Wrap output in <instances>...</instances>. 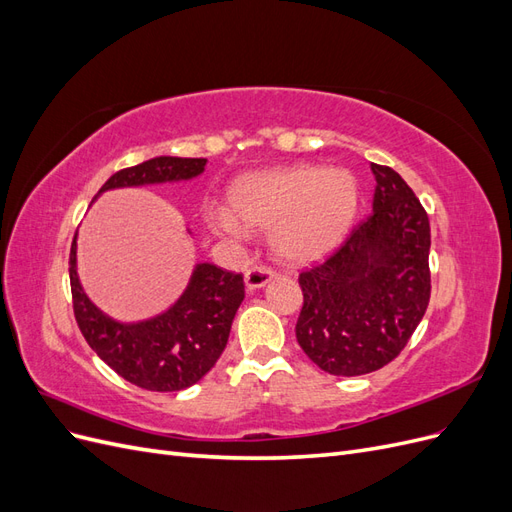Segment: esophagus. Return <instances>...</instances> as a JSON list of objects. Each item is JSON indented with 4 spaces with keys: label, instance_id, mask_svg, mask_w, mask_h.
<instances>
[{
    "label": "esophagus",
    "instance_id": "esophagus-1",
    "mask_svg": "<svg viewBox=\"0 0 512 512\" xmlns=\"http://www.w3.org/2000/svg\"><path fill=\"white\" fill-rule=\"evenodd\" d=\"M271 280H273V271L265 265H254L245 271V286L252 292L262 286H267Z\"/></svg>",
    "mask_w": 512,
    "mask_h": 512
}]
</instances>
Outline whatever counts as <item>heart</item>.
<instances>
[{
  "label": "heart",
  "instance_id": "heart-1",
  "mask_svg": "<svg viewBox=\"0 0 512 512\" xmlns=\"http://www.w3.org/2000/svg\"><path fill=\"white\" fill-rule=\"evenodd\" d=\"M359 188L344 168L280 166L232 181L228 205H209L207 224L228 239L247 228H271L275 250L290 260H312L342 239L356 213Z\"/></svg>",
  "mask_w": 512,
  "mask_h": 512
}]
</instances>
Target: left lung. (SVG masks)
Listing matches in <instances>:
<instances>
[{
    "label": "left lung",
    "instance_id": "left-lung-1",
    "mask_svg": "<svg viewBox=\"0 0 512 512\" xmlns=\"http://www.w3.org/2000/svg\"><path fill=\"white\" fill-rule=\"evenodd\" d=\"M371 173L374 211L299 275L297 342L333 376H363L391 363L429 305L427 213L393 168L371 164Z\"/></svg>",
    "mask_w": 512,
    "mask_h": 512
}]
</instances>
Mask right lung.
Here are the masks:
<instances>
[{
    "label": "right lung",
    "mask_w": 512,
    "mask_h": 512,
    "mask_svg": "<svg viewBox=\"0 0 512 512\" xmlns=\"http://www.w3.org/2000/svg\"><path fill=\"white\" fill-rule=\"evenodd\" d=\"M205 164V158H153L119 170L98 196L115 188L188 181L203 173ZM70 288L74 318L91 350L121 378L160 393L188 389L218 363L245 297L241 273L200 262L188 288L166 312L141 322H117L89 301L79 282L76 235L70 247Z\"/></svg>",
    "instance_id": "add662e5"
}]
</instances>
